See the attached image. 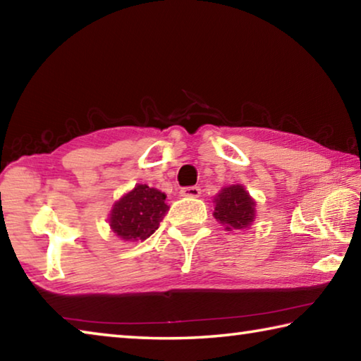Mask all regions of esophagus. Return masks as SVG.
Segmentation results:
<instances>
[{"mask_svg":"<svg viewBox=\"0 0 361 361\" xmlns=\"http://www.w3.org/2000/svg\"><path fill=\"white\" fill-rule=\"evenodd\" d=\"M200 188L199 186H186V188H181L180 194L183 197H199L200 195Z\"/></svg>","mask_w":361,"mask_h":361,"instance_id":"1","label":"esophagus"}]
</instances>
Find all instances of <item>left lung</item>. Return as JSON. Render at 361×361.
Returning <instances> with one entry per match:
<instances>
[{
    "label": "left lung",
    "mask_w": 361,
    "mask_h": 361,
    "mask_svg": "<svg viewBox=\"0 0 361 361\" xmlns=\"http://www.w3.org/2000/svg\"><path fill=\"white\" fill-rule=\"evenodd\" d=\"M215 216L226 229H243L255 219V202L240 185L224 188L215 199Z\"/></svg>",
    "instance_id": "1"
}]
</instances>
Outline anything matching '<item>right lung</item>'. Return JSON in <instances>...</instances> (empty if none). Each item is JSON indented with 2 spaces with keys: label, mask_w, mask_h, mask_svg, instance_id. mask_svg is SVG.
I'll use <instances>...</instances> for the list:
<instances>
[{
  "label": "right lung",
  "mask_w": 361,
  "mask_h": 361,
  "mask_svg": "<svg viewBox=\"0 0 361 361\" xmlns=\"http://www.w3.org/2000/svg\"><path fill=\"white\" fill-rule=\"evenodd\" d=\"M167 212L166 194L146 185H137L114 204L109 226L121 239L145 240L157 229Z\"/></svg>",
  "instance_id": "right-lung-1"
}]
</instances>
